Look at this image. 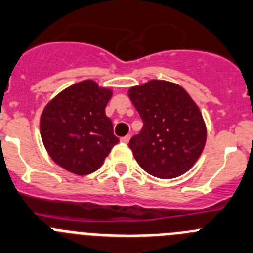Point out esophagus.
<instances>
[{
    "label": "esophagus",
    "mask_w": 253,
    "mask_h": 253,
    "mask_svg": "<svg viewBox=\"0 0 253 253\" xmlns=\"http://www.w3.org/2000/svg\"><path fill=\"white\" fill-rule=\"evenodd\" d=\"M129 138H131V136H125V137L121 138V142L122 143H128L129 142Z\"/></svg>",
    "instance_id": "esophagus-1"
}]
</instances>
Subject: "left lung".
Here are the masks:
<instances>
[{
  "label": "left lung",
  "mask_w": 253,
  "mask_h": 253,
  "mask_svg": "<svg viewBox=\"0 0 253 253\" xmlns=\"http://www.w3.org/2000/svg\"><path fill=\"white\" fill-rule=\"evenodd\" d=\"M128 97L143 121L128 143L138 165L160 179L192 169L206 146L207 126L189 93L172 82L151 79L129 88Z\"/></svg>",
  "instance_id": "left-lung-1"
}]
</instances>
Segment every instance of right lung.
<instances>
[{
	"label": "right lung",
	"instance_id": "1",
	"mask_svg": "<svg viewBox=\"0 0 253 253\" xmlns=\"http://www.w3.org/2000/svg\"><path fill=\"white\" fill-rule=\"evenodd\" d=\"M113 94L92 79L65 88L50 99L40 116V135L49 156L76 175L98 170L120 142L106 106Z\"/></svg>",
	"mask_w": 253,
	"mask_h": 253
}]
</instances>
